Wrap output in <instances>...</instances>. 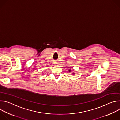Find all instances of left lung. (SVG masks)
Instances as JSON below:
<instances>
[{
  "mask_svg": "<svg viewBox=\"0 0 120 120\" xmlns=\"http://www.w3.org/2000/svg\"><path fill=\"white\" fill-rule=\"evenodd\" d=\"M68 71H69V72H71V70L70 69L68 70ZM73 75H75V73H73Z\"/></svg>",
  "mask_w": 120,
  "mask_h": 120,
  "instance_id": "obj_1",
  "label": "left lung"
}]
</instances>
